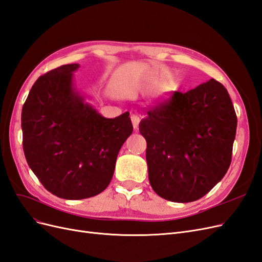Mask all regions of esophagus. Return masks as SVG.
I'll return each mask as SVG.
<instances>
[{"label": "esophagus", "mask_w": 262, "mask_h": 262, "mask_svg": "<svg viewBox=\"0 0 262 262\" xmlns=\"http://www.w3.org/2000/svg\"><path fill=\"white\" fill-rule=\"evenodd\" d=\"M131 121H132V124H133V128L137 130L138 126H139V123H140V116L139 115H132L131 116Z\"/></svg>", "instance_id": "esophagus-1"}]
</instances>
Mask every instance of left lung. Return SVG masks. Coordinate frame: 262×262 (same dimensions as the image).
I'll use <instances>...</instances> for the list:
<instances>
[{"instance_id": "1", "label": "left lung", "mask_w": 262, "mask_h": 262, "mask_svg": "<svg viewBox=\"0 0 262 262\" xmlns=\"http://www.w3.org/2000/svg\"><path fill=\"white\" fill-rule=\"evenodd\" d=\"M146 113L139 130L150 186L168 201L200 199L232 162L237 117L226 89L211 78L187 93L172 92Z\"/></svg>"}]
</instances>
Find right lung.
Returning a JSON list of instances; mask_svg holds the SVG:
<instances>
[{
	"mask_svg": "<svg viewBox=\"0 0 262 262\" xmlns=\"http://www.w3.org/2000/svg\"><path fill=\"white\" fill-rule=\"evenodd\" d=\"M78 68L66 64L39 77L21 110L29 167L49 192L67 200L104 191L133 131L129 113L108 119L85 102L73 85Z\"/></svg>",
	"mask_w": 262,
	"mask_h": 262,
	"instance_id": "add662e5",
	"label": "right lung"
}]
</instances>
